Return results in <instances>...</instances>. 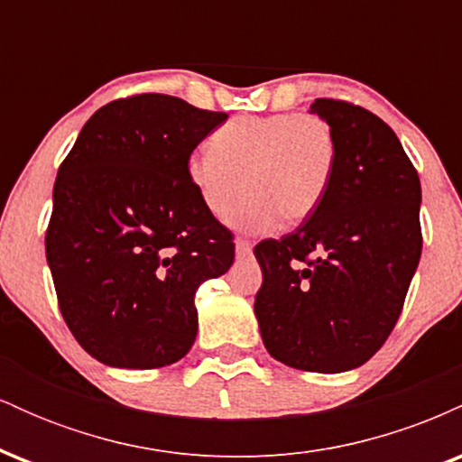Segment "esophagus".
I'll use <instances>...</instances> for the list:
<instances>
[{
    "mask_svg": "<svg viewBox=\"0 0 462 462\" xmlns=\"http://www.w3.org/2000/svg\"><path fill=\"white\" fill-rule=\"evenodd\" d=\"M249 254H252V241L236 238V256H249Z\"/></svg>",
    "mask_w": 462,
    "mask_h": 462,
    "instance_id": "esophagus-1",
    "label": "esophagus"
}]
</instances>
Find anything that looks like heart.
I'll use <instances>...</instances> for the list:
<instances>
[{
  "label": "heart",
  "mask_w": 462,
  "mask_h": 462,
  "mask_svg": "<svg viewBox=\"0 0 462 462\" xmlns=\"http://www.w3.org/2000/svg\"><path fill=\"white\" fill-rule=\"evenodd\" d=\"M210 152L187 161V180L201 206L245 232H272L280 219L298 226L319 210L330 190L338 143L319 115L236 116L210 136Z\"/></svg>",
  "instance_id": "heart-1"
}]
</instances>
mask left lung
Here are the masks:
<instances>
[{
	"label": "left lung",
	"instance_id": "8db88e82",
	"mask_svg": "<svg viewBox=\"0 0 462 462\" xmlns=\"http://www.w3.org/2000/svg\"><path fill=\"white\" fill-rule=\"evenodd\" d=\"M338 161L330 190L298 230L254 247V312L267 352L293 369L341 374L384 346L421 256V184L395 132L341 99H315Z\"/></svg>",
	"mask_w": 462,
	"mask_h": 462
}]
</instances>
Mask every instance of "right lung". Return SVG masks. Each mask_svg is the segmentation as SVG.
Wrapping results in <instances>:
<instances>
[{"label": "right lung", "instance_id": "1", "mask_svg": "<svg viewBox=\"0 0 462 462\" xmlns=\"http://www.w3.org/2000/svg\"><path fill=\"white\" fill-rule=\"evenodd\" d=\"M227 119L161 93L102 106L58 169L45 235L62 319L108 367L176 363L198 337L195 293L235 263L187 161Z\"/></svg>", "mask_w": 462, "mask_h": 462}]
</instances>
